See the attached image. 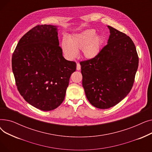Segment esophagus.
I'll list each match as a JSON object with an SVG mask.
<instances>
[{
	"label": "esophagus",
	"instance_id": "1",
	"mask_svg": "<svg viewBox=\"0 0 152 152\" xmlns=\"http://www.w3.org/2000/svg\"><path fill=\"white\" fill-rule=\"evenodd\" d=\"M76 69L77 70H80L81 69V65L79 63H77V65H76Z\"/></svg>",
	"mask_w": 152,
	"mask_h": 152
}]
</instances>
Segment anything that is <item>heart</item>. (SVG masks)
<instances>
[{
	"instance_id": "heart-1",
	"label": "heart",
	"mask_w": 152,
	"mask_h": 152,
	"mask_svg": "<svg viewBox=\"0 0 152 152\" xmlns=\"http://www.w3.org/2000/svg\"><path fill=\"white\" fill-rule=\"evenodd\" d=\"M102 42V37L96 35L95 30L88 29L73 36L69 42L64 40L62 47L65 55L69 58H75L77 55L76 51L82 50L85 58L92 59L99 53Z\"/></svg>"
}]
</instances>
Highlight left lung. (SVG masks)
I'll use <instances>...</instances> for the list:
<instances>
[{
    "label": "left lung",
    "mask_w": 152,
    "mask_h": 152,
    "mask_svg": "<svg viewBox=\"0 0 152 152\" xmlns=\"http://www.w3.org/2000/svg\"><path fill=\"white\" fill-rule=\"evenodd\" d=\"M108 27V44L96 57L80 62L86 97L91 105L100 109L112 107L126 97L133 86L139 65L132 39Z\"/></svg>",
    "instance_id": "1"
}]
</instances>
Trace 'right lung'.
<instances>
[{"label":"right lung","instance_id":"add662e5","mask_svg":"<svg viewBox=\"0 0 152 152\" xmlns=\"http://www.w3.org/2000/svg\"><path fill=\"white\" fill-rule=\"evenodd\" d=\"M57 28L37 25L20 39L13 53L12 71L17 89L30 105L50 111L65 97L75 61L63 57Z\"/></svg>","mask_w":152,"mask_h":152}]
</instances>
